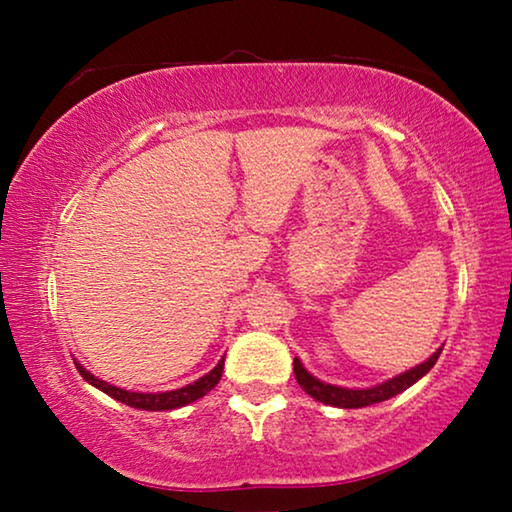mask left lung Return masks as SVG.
Returning <instances> with one entry per match:
<instances>
[{
    "label": "left lung",
    "mask_w": 512,
    "mask_h": 512,
    "mask_svg": "<svg viewBox=\"0 0 512 512\" xmlns=\"http://www.w3.org/2000/svg\"><path fill=\"white\" fill-rule=\"evenodd\" d=\"M440 352H443V347H438L436 352H433L424 363H419V366L405 370V373L391 377V380H387V382H380V384H375V387H366V389H349V387H338V384L321 382L319 377H314L310 370L303 366V361H300L298 356L293 359V373H296L300 389H303L305 394H310L314 401L333 405V408H345V410L347 408H366V405L389 401L391 396L401 394V391H405L415 382L422 380V377L429 373L433 366H436Z\"/></svg>",
    "instance_id": "obj_1"
}]
</instances>
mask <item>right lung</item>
<instances>
[{
  "label": "right lung",
  "instance_id": "add662e5",
  "mask_svg": "<svg viewBox=\"0 0 512 512\" xmlns=\"http://www.w3.org/2000/svg\"><path fill=\"white\" fill-rule=\"evenodd\" d=\"M223 356L221 361L216 363V366L209 370L207 375H202L200 380H195L191 384H186V387L181 389H174V391H158V394H142V391H128V389H121V387H114V384L100 380V377H95L90 370H86L81 366L79 361L76 363V368H79V373L83 380L88 384H93L95 389L104 391V394L116 398V401H121L125 405H130V408H137V410H149V412H158V410H177V408H184V405L198 401L205 394H209L216 384H219L221 375H223Z\"/></svg>",
  "mask_w": 512,
  "mask_h": 512
}]
</instances>
